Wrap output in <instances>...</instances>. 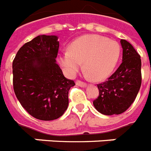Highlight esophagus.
I'll use <instances>...</instances> for the list:
<instances>
[{
	"label": "esophagus",
	"mask_w": 151,
	"mask_h": 151,
	"mask_svg": "<svg viewBox=\"0 0 151 151\" xmlns=\"http://www.w3.org/2000/svg\"><path fill=\"white\" fill-rule=\"evenodd\" d=\"M76 86H80V87H85V86H86V83L83 82H82V81H80V80H77L76 82Z\"/></svg>",
	"instance_id": "34e87169"
}]
</instances>
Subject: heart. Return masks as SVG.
<instances>
[{
    "label": "heart",
    "instance_id": "b5f03b06",
    "mask_svg": "<svg viewBox=\"0 0 151 151\" xmlns=\"http://www.w3.org/2000/svg\"><path fill=\"white\" fill-rule=\"evenodd\" d=\"M121 48L118 42L99 35H85L69 46V51L60 56L65 75L73 77L82 67L94 80L106 78L114 70L119 59Z\"/></svg>",
    "mask_w": 151,
    "mask_h": 151
}]
</instances>
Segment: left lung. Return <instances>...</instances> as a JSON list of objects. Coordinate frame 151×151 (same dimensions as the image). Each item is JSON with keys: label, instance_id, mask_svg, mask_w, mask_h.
<instances>
[{"label": "left lung", "instance_id": "1", "mask_svg": "<svg viewBox=\"0 0 151 151\" xmlns=\"http://www.w3.org/2000/svg\"><path fill=\"white\" fill-rule=\"evenodd\" d=\"M122 63L105 82L97 85L99 94L93 101L96 110L105 115L124 112L134 101L141 86V60L133 46L121 40Z\"/></svg>", "mask_w": 151, "mask_h": 151}]
</instances>
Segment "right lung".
I'll use <instances>...</instances> for the list:
<instances>
[{
	"instance_id": "1",
	"label": "right lung",
	"mask_w": 151,
	"mask_h": 151,
	"mask_svg": "<svg viewBox=\"0 0 151 151\" xmlns=\"http://www.w3.org/2000/svg\"><path fill=\"white\" fill-rule=\"evenodd\" d=\"M59 47L56 36H38L20 47L13 61L14 93L30 115L42 121L64 114L69 90L76 85L56 63Z\"/></svg>"
}]
</instances>
